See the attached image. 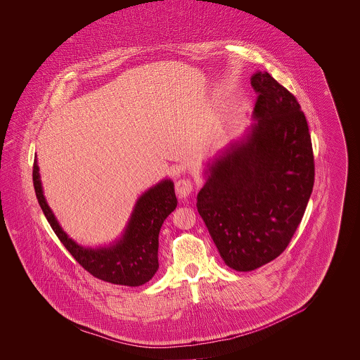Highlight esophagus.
Here are the masks:
<instances>
[{"instance_id": "34e87169", "label": "esophagus", "mask_w": 360, "mask_h": 360, "mask_svg": "<svg viewBox=\"0 0 360 360\" xmlns=\"http://www.w3.org/2000/svg\"><path fill=\"white\" fill-rule=\"evenodd\" d=\"M194 188V184L191 181V179H180L176 183V193L179 195V198H187L191 195Z\"/></svg>"}]
</instances>
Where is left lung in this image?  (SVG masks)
<instances>
[{
	"label": "left lung",
	"mask_w": 360,
	"mask_h": 360,
	"mask_svg": "<svg viewBox=\"0 0 360 360\" xmlns=\"http://www.w3.org/2000/svg\"><path fill=\"white\" fill-rule=\"evenodd\" d=\"M251 84L257 123L209 165L197 209L224 263L250 271L280 257L294 237L314 183L301 105L267 72Z\"/></svg>",
	"instance_id": "left-lung-1"
}]
</instances>
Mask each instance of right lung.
Masks as SVG:
<instances>
[{
    "label": "right lung",
    "mask_w": 360,
    "mask_h": 360,
    "mask_svg": "<svg viewBox=\"0 0 360 360\" xmlns=\"http://www.w3.org/2000/svg\"><path fill=\"white\" fill-rule=\"evenodd\" d=\"M33 186L53 233L76 262L91 276L119 285H141L154 277L158 237L165 219L176 209L177 198L170 180L160 181L137 201L123 238L109 248L89 250L72 241L58 224L41 190L37 160L33 163Z\"/></svg>",
    "instance_id": "obj_1"
}]
</instances>
